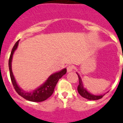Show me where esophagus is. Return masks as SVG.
<instances>
[{"mask_svg": "<svg viewBox=\"0 0 123 123\" xmlns=\"http://www.w3.org/2000/svg\"><path fill=\"white\" fill-rule=\"evenodd\" d=\"M74 68V67L73 65H69V66L67 67V71L68 72H71V71H72L73 70Z\"/></svg>", "mask_w": 123, "mask_h": 123, "instance_id": "esophagus-1", "label": "esophagus"}]
</instances>
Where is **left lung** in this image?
I'll return each mask as SVG.
<instances>
[{
    "label": "left lung",
    "mask_w": 123,
    "mask_h": 123,
    "mask_svg": "<svg viewBox=\"0 0 123 123\" xmlns=\"http://www.w3.org/2000/svg\"><path fill=\"white\" fill-rule=\"evenodd\" d=\"M77 74L78 76V78H79V85L78 86V92L82 97L86 98L88 100H96L100 99L103 97L105 94H102V95H94V94H91L89 92H88L87 90L84 87L83 83H82V79H81V77L78 74V73H76Z\"/></svg>",
    "instance_id": "left-lung-1"
}]
</instances>
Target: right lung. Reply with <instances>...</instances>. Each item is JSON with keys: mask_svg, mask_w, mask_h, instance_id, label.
I'll return each instance as SVG.
<instances>
[{"mask_svg": "<svg viewBox=\"0 0 123 123\" xmlns=\"http://www.w3.org/2000/svg\"><path fill=\"white\" fill-rule=\"evenodd\" d=\"M19 41V40H18L14 45L13 47L12 50V52H11L9 61H8L10 75L11 81L12 82L13 86L15 91H17V93L20 96L23 97L25 99L27 100L34 102H40L45 100L52 95L54 91V89L56 85V83L58 82V80L64 74H66L67 69L64 68L58 72H56L51 74L49 77L48 79L45 81V82H44L39 87L36 88L35 90H33L31 92L25 91L19 87L17 84V81L15 80V77H14L13 74L12 69V62L13 55L15 51L17 50V47H18Z\"/></svg>", "mask_w": 123, "mask_h": 123, "instance_id": "obj_1", "label": "right lung"}]
</instances>
